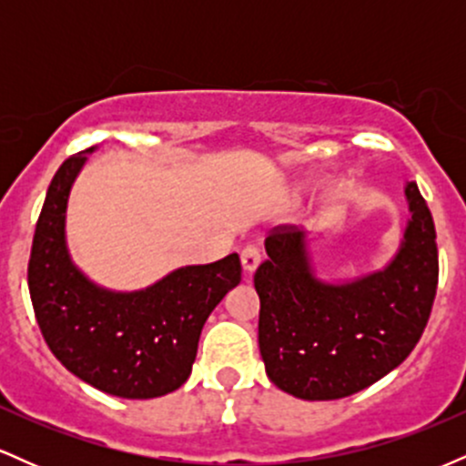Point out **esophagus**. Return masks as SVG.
I'll list each match as a JSON object with an SVG mask.
<instances>
[{
    "label": "esophagus",
    "mask_w": 466,
    "mask_h": 466,
    "mask_svg": "<svg viewBox=\"0 0 466 466\" xmlns=\"http://www.w3.org/2000/svg\"><path fill=\"white\" fill-rule=\"evenodd\" d=\"M240 263H243V269L251 274V271L260 265V249L256 248L254 243L245 245V248L240 249Z\"/></svg>",
    "instance_id": "obj_1"
}]
</instances>
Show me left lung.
<instances>
[{
  "label": "left lung",
  "mask_w": 466,
  "mask_h": 466,
  "mask_svg": "<svg viewBox=\"0 0 466 466\" xmlns=\"http://www.w3.org/2000/svg\"><path fill=\"white\" fill-rule=\"evenodd\" d=\"M411 221L388 269L350 285L311 274L296 226L267 234L258 265V346L265 370L307 400L344 399L372 386L419 344L438 287L436 228L419 186L408 188Z\"/></svg>",
  "instance_id": "left-lung-1"
}]
</instances>
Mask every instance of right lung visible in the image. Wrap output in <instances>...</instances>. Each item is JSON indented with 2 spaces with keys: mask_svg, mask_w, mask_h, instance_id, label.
<instances>
[{
  "mask_svg": "<svg viewBox=\"0 0 466 466\" xmlns=\"http://www.w3.org/2000/svg\"><path fill=\"white\" fill-rule=\"evenodd\" d=\"M85 162L56 170L32 238L28 289L52 355L89 386L125 399H153L188 379L212 309L240 282L238 254L173 271L147 291L109 293L72 265L66 248L69 186Z\"/></svg>",
  "mask_w": 466,
  "mask_h": 466,
  "instance_id": "add662e5",
  "label": "right lung"
}]
</instances>
